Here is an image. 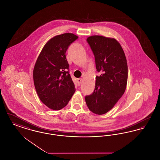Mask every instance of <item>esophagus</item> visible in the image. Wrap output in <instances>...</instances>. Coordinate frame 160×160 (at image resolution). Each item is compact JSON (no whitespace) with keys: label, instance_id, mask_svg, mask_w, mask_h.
<instances>
[{"label":"esophagus","instance_id":"esophagus-1","mask_svg":"<svg viewBox=\"0 0 160 160\" xmlns=\"http://www.w3.org/2000/svg\"><path fill=\"white\" fill-rule=\"evenodd\" d=\"M77 82H78V83L79 84H80L82 83V79L81 78H78L77 79Z\"/></svg>","mask_w":160,"mask_h":160}]
</instances>
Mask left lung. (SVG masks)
<instances>
[{"label": "left lung", "mask_w": 160, "mask_h": 160, "mask_svg": "<svg viewBox=\"0 0 160 160\" xmlns=\"http://www.w3.org/2000/svg\"><path fill=\"white\" fill-rule=\"evenodd\" d=\"M93 53L97 71L95 88L85 97L89 109L93 113L103 114L110 110L126 89L128 65L124 52L114 38L94 35L86 39Z\"/></svg>", "instance_id": "left-lung-1"}]
</instances>
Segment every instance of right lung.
<instances>
[{"instance_id": "obj_1", "label": "right lung", "mask_w": 160, "mask_h": 160, "mask_svg": "<svg viewBox=\"0 0 160 160\" xmlns=\"http://www.w3.org/2000/svg\"><path fill=\"white\" fill-rule=\"evenodd\" d=\"M77 38L67 33L50 39L35 63L33 77L36 91L41 101L52 110L66 106L76 91L65 53Z\"/></svg>"}]
</instances>
